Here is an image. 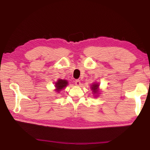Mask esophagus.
Segmentation results:
<instances>
[{"label":"esophagus","instance_id":"34e87169","mask_svg":"<svg viewBox=\"0 0 150 150\" xmlns=\"http://www.w3.org/2000/svg\"><path fill=\"white\" fill-rule=\"evenodd\" d=\"M75 85H77V86H79L81 85V81H80V80L77 79V80H76L75 81Z\"/></svg>","mask_w":150,"mask_h":150}]
</instances>
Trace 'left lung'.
Wrapping results in <instances>:
<instances>
[{
  "instance_id": "left-lung-1",
  "label": "left lung",
  "mask_w": 150,
  "mask_h": 150,
  "mask_svg": "<svg viewBox=\"0 0 150 150\" xmlns=\"http://www.w3.org/2000/svg\"><path fill=\"white\" fill-rule=\"evenodd\" d=\"M98 87H99V85L98 83H93V85H91V90L93 91V94H95V95H98ZM96 96V95H95Z\"/></svg>"
}]
</instances>
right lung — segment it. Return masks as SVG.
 Segmentation results:
<instances>
[{"label":"right lung","instance_id":"add662e5","mask_svg":"<svg viewBox=\"0 0 150 150\" xmlns=\"http://www.w3.org/2000/svg\"><path fill=\"white\" fill-rule=\"evenodd\" d=\"M67 85H68V82L67 80L60 79H59L57 82L55 83V91H57V93H59V91L63 89V88H64Z\"/></svg>","mask_w":150,"mask_h":150}]
</instances>
